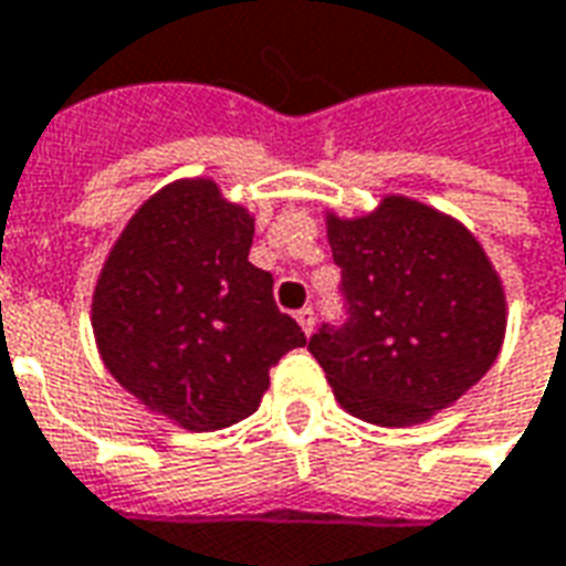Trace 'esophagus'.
<instances>
[{
	"label": "esophagus",
	"mask_w": 566,
	"mask_h": 566,
	"mask_svg": "<svg viewBox=\"0 0 566 566\" xmlns=\"http://www.w3.org/2000/svg\"><path fill=\"white\" fill-rule=\"evenodd\" d=\"M296 322L303 327V334H312V331H315V312H312L310 306H303V310L296 312Z\"/></svg>",
	"instance_id": "obj_1"
}]
</instances>
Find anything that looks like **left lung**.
<instances>
[{
	"label": "left lung",
	"mask_w": 566,
	"mask_h": 566,
	"mask_svg": "<svg viewBox=\"0 0 566 566\" xmlns=\"http://www.w3.org/2000/svg\"><path fill=\"white\" fill-rule=\"evenodd\" d=\"M349 322L322 327L310 352L337 405L405 429L457 405L503 349L509 303L496 266L457 217L410 196L374 211H324Z\"/></svg>",
	"instance_id": "left-lung-1"
}]
</instances>
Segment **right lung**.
<instances>
[{
	"label": "right lung",
	"mask_w": 566,
	"mask_h": 566,
	"mask_svg": "<svg viewBox=\"0 0 566 566\" xmlns=\"http://www.w3.org/2000/svg\"><path fill=\"white\" fill-rule=\"evenodd\" d=\"M254 214L211 177H180L134 211L109 248L91 331L104 367L149 413L187 432L251 417L270 367L306 346L248 260Z\"/></svg>",
	"instance_id": "add662e5"
}]
</instances>
